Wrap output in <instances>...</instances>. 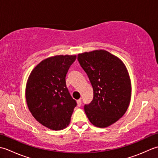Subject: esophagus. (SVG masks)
<instances>
[{
    "instance_id": "esophagus-1",
    "label": "esophagus",
    "mask_w": 158,
    "mask_h": 158,
    "mask_svg": "<svg viewBox=\"0 0 158 158\" xmlns=\"http://www.w3.org/2000/svg\"><path fill=\"white\" fill-rule=\"evenodd\" d=\"M77 105H78L79 106H80L81 105V99H79V100H77Z\"/></svg>"
}]
</instances>
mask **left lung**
I'll return each mask as SVG.
<instances>
[{
  "mask_svg": "<svg viewBox=\"0 0 158 158\" xmlns=\"http://www.w3.org/2000/svg\"><path fill=\"white\" fill-rule=\"evenodd\" d=\"M77 59L94 91L92 101L84 106L87 117L96 127L112 125L130 105L132 88L126 66L117 56L102 49L79 53Z\"/></svg>",
  "mask_w": 158,
  "mask_h": 158,
  "instance_id": "left-lung-1",
  "label": "left lung"
}]
</instances>
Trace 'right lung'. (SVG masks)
<instances>
[{
	"label": "right lung",
	"instance_id": "add662e5",
	"mask_svg": "<svg viewBox=\"0 0 158 158\" xmlns=\"http://www.w3.org/2000/svg\"><path fill=\"white\" fill-rule=\"evenodd\" d=\"M76 58L60 55L43 60L32 70L26 83L29 110L36 121L51 130L68 126L77 106L66 84V73Z\"/></svg>",
	"mask_w": 158,
	"mask_h": 158
}]
</instances>
